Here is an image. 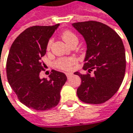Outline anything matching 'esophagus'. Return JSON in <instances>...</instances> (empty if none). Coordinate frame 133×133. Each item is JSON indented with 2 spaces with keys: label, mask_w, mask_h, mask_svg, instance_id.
<instances>
[{
  "label": "esophagus",
  "mask_w": 133,
  "mask_h": 133,
  "mask_svg": "<svg viewBox=\"0 0 133 133\" xmlns=\"http://www.w3.org/2000/svg\"><path fill=\"white\" fill-rule=\"evenodd\" d=\"M66 75H67V78H70L72 76V73H67Z\"/></svg>",
  "instance_id": "1"
}]
</instances>
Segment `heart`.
<instances>
[{
	"instance_id": "obj_1",
	"label": "heart",
	"mask_w": 133,
	"mask_h": 133,
	"mask_svg": "<svg viewBox=\"0 0 133 133\" xmlns=\"http://www.w3.org/2000/svg\"><path fill=\"white\" fill-rule=\"evenodd\" d=\"M62 38L68 45H70L73 42H78V41L77 36L74 32H72L71 31H65V32H63L62 33ZM52 42H53L52 39H51L49 41L48 45H47V49H50ZM76 63H77V61L74 58H62L58 59L55 62V66L57 67L58 68H59V69H62V70H64V71H69V70H71L73 68V66Z\"/></svg>"
}]
</instances>
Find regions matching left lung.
<instances>
[{
  "instance_id": "obj_1",
  "label": "left lung",
  "mask_w": 133,
  "mask_h": 133,
  "mask_svg": "<svg viewBox=\"0 0 133 133\" xmlns=\"http://www.w3.org/2000/svg\"><path fill=\"white\" fill-rule=\"evenodd\" d=\"M87 45L84 70L94 75H75L81 79L77 95L83 102L99 104L110 99L119 88L125 75L126 54L123 41L110 26L97 21L71 24Z\"/></svg>"
}]
</instances>
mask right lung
I'll use <instances>...</instances> for the list:
<instances>
[{
  "label": "right lung",
  "instance_id": "1",
  "mask_svg": "<svg viewBox=\"0 0 133 133\" xmlns=\"http://www.w3.org/2000/svg\"><path fill=\"white\" fill-rule=\"evenodd\" d=\"M59 24L34 26L20 33L13 42L6 60L8 82L20 102L36 110H48L58 105L66 75L52 70L49 80L40 78L49 39Z\"/></svg>",
  "mask_w": 133,
  "mask_h": 133
}]
</instances>
